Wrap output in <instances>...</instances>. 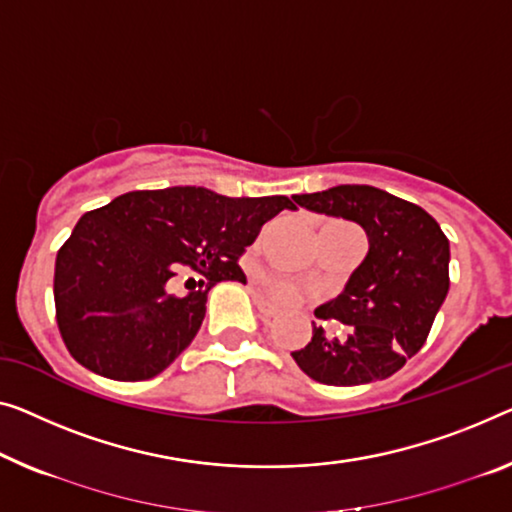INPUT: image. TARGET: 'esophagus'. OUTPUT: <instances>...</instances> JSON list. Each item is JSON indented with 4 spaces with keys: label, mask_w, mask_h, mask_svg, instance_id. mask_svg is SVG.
<instances>
[{
    "label": "esophagus",
    "mask_w": 512,
    "mask_h": 512,
    "mask_svg": "<svg viewBox=\"0 0 512 512\" xmlns=\"http://www.w3.org/2000/svg\"><path fill=\"white\" fill-rule=\"evenodd\" d=\"M255 305H257L259 315H264V317H276V315H278V308H276V305H273L271 301L262 299V296H255Z\"/></svg>",
    "instance_id": "34e87169"
}]
</instances>
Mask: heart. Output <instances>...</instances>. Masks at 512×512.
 <instances>
[{
    "label": "heart",
    "mask_w": 512,
    "mask_h": 512,
    "mask_svg": "<svg viewBox=\"0 0 512 512\" xmlns=\"http://www.w3.org/2000/svg\"><path fill=\"white\" fill-rule=\"evenodd\" d=\"M269 292L273 299H278L282 303H292L299 299V287H296L292 280H285V278H271Z\"/></svg>",
    "instance_id": "1"
}]
</instances>
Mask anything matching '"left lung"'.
I'll return each mask as SVG.
<instances>
[{
  "label": "left lung",
  "mask_w": 512,
  "mask_h": 512,
  "mask_svg": "<svg viewBox=\"0 0 512 512\" xmlns=\"http://www.w3.org/2000/svg\"><path fill=\"white\" fill-rule=\"evenodd\" d=\"M294 200L310 211L354 220L370 241L345 292L315 310L317 319H338L349 333L331 338L312 322V338L292 352L294 361L305 375L329 386L391 377L421 352L448 294L446 234L418 204L375 186L345 183Z\"/></svg>",
  "instance_id": "left-lung-1"
}]
</instances>
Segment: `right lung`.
Wrapping results in <instances>:
<instances>
[{"label": "right lung", "mask_w": 512, "mask_h": 512, "mask_svg": "<svg viewBox=\"0 0 512 512\" xmlns=\"http://www.w3.org/2000/svg\"><path fill=\"white\" fill-rule=\"evenodd\" d=\"M296 209L285 195L225 197L207 188L133 190L85 213L55 262L61 340L87 370L117 381L163 372L200 331L209 289L246 282L239 257L266 220ZM181 265L203 276L166 292Z\"/></svg>", "instance_id": "right-lung-1"}]
</instances>
